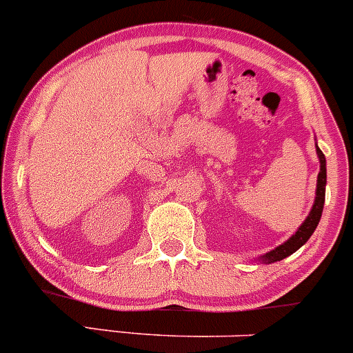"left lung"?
Returning a JSON list of instances; mask_svg holds the SVG:
<instances>
[{
    "label": "left lung",
    "instance_id": "8db88e82",
    "mask_svg": "<svg viewBox=\"0 0 353 353\" xmlns=\"http://www.w3.org/2000/svg\"><path fill=\"white\" fill-rule=\"evenodd\" d=\"M316 152H318L319 163H321V169H319V174H318L316 201H314V205H312L311 213H309V216H307V219H305V222L302 223L301 227H299L297 232H295L294 236H292L290 239L287 241V243H283L282 245H279V248H275V249H273V251L266 252V254L263 256V261H265V263H275V261H280V259L287 258V256H290L292 252L297 251V249L301 248V245H304L305 243H307V239L312 236V232H314V230H316V227H318L319 219H321V213H323V206H325L326 159H325V154H323V152L319 150L318 145H316Z\"/></svg>",
    "mask_w": 353,
    "mask_h": 353
}]
</instances>
